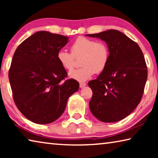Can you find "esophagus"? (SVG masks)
<instances>
[{
	"label": "esophagus",
	"instance_id": "34e87169",
	"mask_svg": "<svg viewBox=\"0 0 158 158\" xmlns=\"http://www.w3.org/2000/svg\"><path fill=\"white\" fill-rule=\"evenodd\" d=\"M85 85H86V84H85V83H84V82L79 83V87L80 88H84V86H85Z\"/></svg>",
	"mask_w": 158,
	"mask_h": 158
}]
</instances>
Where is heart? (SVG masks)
<instances>
[{
  "label": "heart",
  "instance_id": "obj_1",
  "mask_svg": "<svg viewBox=\"0 0 158 158\" xmlns=\"http://www.w3.org/2000/svg\"><path fill=\"white\" fill-rule=\"evenodd\" d=\"M71 53L60 49L57 53V60L60 65L68 71L75 65V58L81 57V68L71 71L70 78L79 81H85L93 74L102 73L107 66L109 60V50L105 43L95 40L79 37L71 45Z\"/></svg>",
  "mask_w": 158,
  "mask_h": 158
}]
</instances>
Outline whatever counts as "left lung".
Returning a JSON list of instances; mask_svg holds the SVG:
<instances>
[{"instance_id":"left-lung-1","label":"left lung","mask_w":158,"mask_h":158,"mask_svg":"<svg viewBox=\"0 0 158 158\" xmlns=\"http://www.w3.org/2000/svg\"><path fill=\"white\" fill-rule=\"evenodd\" d=\"M85 35L106 42L109 50L107 66L89 82L93 91L90 110L102 122L121 121L135 110L142 98L148 77L142 51L117 30Z\"/></svg>"}]
</instances>
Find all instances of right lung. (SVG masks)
<instances>
[{"instance_id":"add662e5","label":"right lung","mask_w":158,"mask_h":158,"mask_svg":"<svg viewBox=\"0 0 158 158\" xmlns=\"http://www.w3.org/2000/svg\"><path fill=\"white\" fill-rule=\"evenodd\" d=\"M68 42L62 35L39 31L19 45L13 56L9 80L16 106L26 118L51 123L65 111L68 98L79 84L70 79L57 60Z\"/></svg>"}]
</instances>
